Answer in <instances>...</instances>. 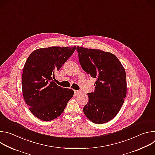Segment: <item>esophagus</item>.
Masks as SVG:
<instances>
[{"instance_id": "obj_1", "label": "esophagus", "mask_w": 155, "mask_h": 155, "mask_svg": "<svg viewBox=\"0 0 155 155\" xmlns=\"http://www.w3.org/2000/svg\"><path fill=\"white\" fill-rule=\"evenodd\" d=\"M74 92H75V95H78V94H81V93H82L81 90H79V91H77V90H75V91H74Z\"/></svg>"}]
</instances>
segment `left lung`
<instances>
[{
	"instance_id": "1",
	"label": "left lung",
	"mask_w": 155,
	"mask_h": 155,
	"mask_svg": "<svg viewBox=\"0 0 155 155\" xmlns=\"http://www.w3.org/2000/svg\"><path fill=\"white\" fill-rule=\"evenodd\" d=\"M82 69L97 78L93 93H87V103L83 112L90 121L103 124L119 112L126 96L124 68L114 54L101 50L77 47Z\"/></svg>"
}]
</instances>
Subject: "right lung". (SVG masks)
<instances>
[{
  "instance_id": "add662e5",
  "label": "right lung",
  "mask_w": 155,
  "mask_h": 155,
  "mask_svg": "<svg viewBox=\"0 0 155 155\" xmlns=\"http://www.w3.org/2000/svg\"><path fill=\"white\" fill-rule=\"evenodd\" d=\"M76 47H50L34 50L27 59L22 75V91L31 113L45 121L64 112L74 92L54 82V73L74 53Z\"/></svg>"
}]
</instances>
